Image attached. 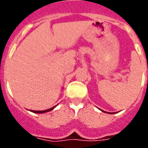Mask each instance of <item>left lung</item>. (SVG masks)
Masks as SVG:
<instances>
[{"label": "left lung", "instance_id": "obj_1", "mask_svg": "<svg viewBox=\"0 0 148 148\" xmlns=\"http://www.w3.org/2000/svg\"><path fill=\"white\" fill-rule=\"evenodd\" d=\"M109 114H110V113H109Z\"/></svg>", "mask_w": 148, "mask_h": 148}]
</instances>
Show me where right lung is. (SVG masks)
Returning <instances> with one entry per match:
<instances>
[{
    "mask_svg": "<svg viewBox=\"0 0 148 148\" xmlns=\"http://www.w3.org/2000/svg\"><path fill=\"white\" fill-rule=\"evenodd\" d=\"M56 106L53 107V108H50V109H47V110H32V112L34 113H39V114H42V113H45V112H47V111H50V110H53V108H55Z\"/></svg>",
    "mask_w": 148,
    "mask_h": 148,
    "instance_id": "obj_1",
    "label": "right lung"
}]
</instances>
